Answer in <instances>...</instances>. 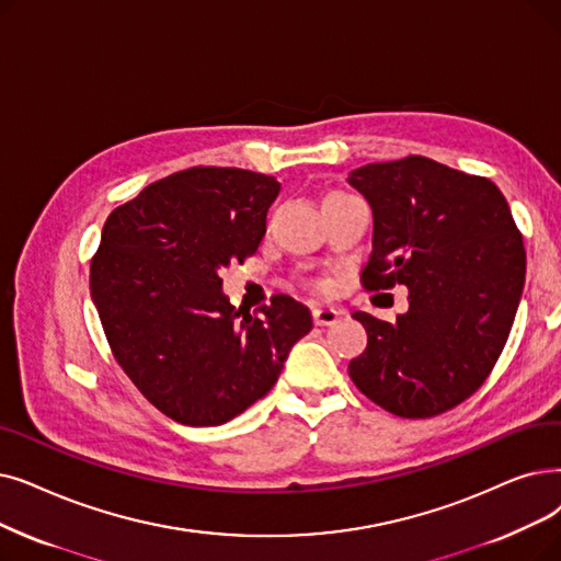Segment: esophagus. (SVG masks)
Instances as JSON below:
<instances>
[{
  "mask_svg": "<svg viewBox=\"0 0 561 561\" xmlns=\"http://www.w3.org/2000/svg\"><path fill=\"white\" fill-rule=\"evenodd\" d=\"M339 321V311L332 307H319L313 309V323L316 325H334Z\"/></svg>",
  "mask_w": 561,
  "mask_h": 561,
  "instance_id": "obj_1",
  "label": "esophagus"
}]
</instances>
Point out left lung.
I'll list each match as a JSON object with an SVG mask.
<instances>
[{"label":"left lung","mask_w":561,"mask_h":561,"mask_svg":"<svg viewBox=\"0 0 561 561\" xmlns=\"http://www.w3.org/2000/svg\"><path fill=\"white\" fill-rule=\"evenodd\" d=\"M374 213L369 290L408 286L397 323L355 311L367 351L348 374L364 397L426 420L472 397L493 371L525 284L523 236L500 187L424 156L353 169Z\"/></svg>","instance_id":"1"}]
</instances>
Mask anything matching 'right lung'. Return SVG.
Masks as SVG:
<instances>
[{"label":"right lung","mask_w":561,"mask_h":561,"mask_svg":"<svg viewBox=\"0 0 561 561\" xmlns=\"http://www.w3.org/2000/svg\"><path fill=\"white\" fill-rule=\"evenodd\" d=\"M275 176L192 167L110 213L91 259V298L114 359L185 426H220L271 392L311 313L275 296L254 313L222 294L220 271L259 250Z\"/></svg>","instance_id":"right-lung-1"}]
</instances>
